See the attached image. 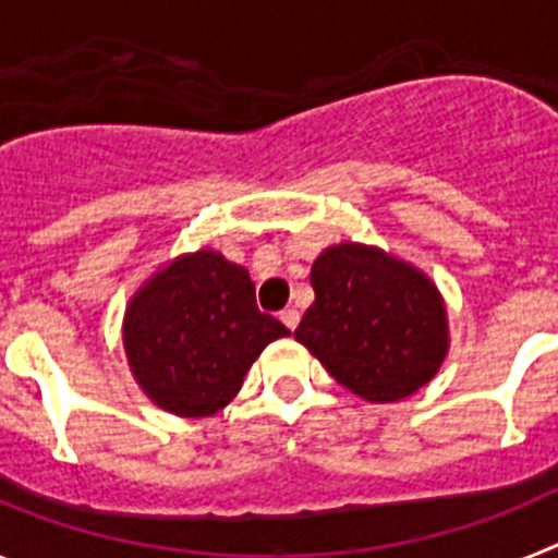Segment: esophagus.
<instances>
[{
  "label": "esophagus",
  "mask_w": 558,
  "mask_h": 558,
  "mask_svg": "<svg viewBox=\"0 0 558 558\" xmlns=\"http://www.w3.org/2000/svg\"><path fill=\"white\" fill-rule=\"evenodd\" d=\"M279 318H282V324L290 329V332H293V329L299 327V310H293V307L282 310V313H279Z\"/></svg>",
  "instance_id": "1"
}]
</instances>
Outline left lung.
I'll return each instance as SVG.
<instances>
[{"label": "left lung", "instance_id": "left-lung-1", "mask_svg": "<svg viewBox=\"0 0 558 558\" xmlns=\"http://www.w3.org/2000/svg\"><path fill=\"white\" fill-rule=\"evenodd\" d=\"M315 302L295 329L324 368L368 402L422 388L447 354V313L436 284L383 251L340 243L310 270Z\"/></svg>", "mask_w": 558, "mask_h": 558}]
</instances>
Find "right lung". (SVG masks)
<instances>
[{"instance_id":"obj_1","label":"right lung","mask_w":558,"mask_h":558,"mask_svg":"<svg viewBox=\"0 0 558 558\" xmlns=\"http://www.w3.org/2000/svg\"><path fill=\"white\" fill-rule=\"evenodd\" d=\"M290 329L256 307L248 270L215 251L181 256L125 313L128 363L147 397L179 416H211L243 386L270 340Z\"/></svg>"}]
</instances>
